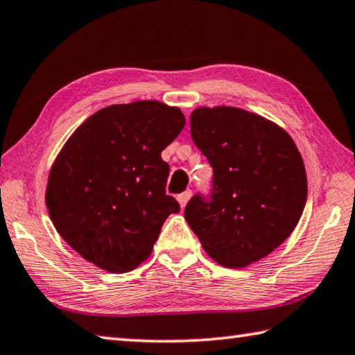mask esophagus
<instances>
[{
    "label": "esophagus",
    "instance_id": "esophagus-1",
    "mask_svg": "<svg viewBox=\"0 0 355 355\" xmlns=\"http://www.w3.org/2000/svg\"><path fill=\"white\" fill-rule=\"evenodd\" d=\"M190 196H191V190H185L181 195H178V201H179V204H181V207H185V204L189 202Z\"/></svg>",
    "mask_w": 355,
    "mask_h": 355
}]
</instances>
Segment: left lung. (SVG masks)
<instances>
[{
  "mask_svg": "<svg viewBox=\"0 0 355 355\" xmlns=\"http://www.w3.org/2000/svg\"><path fill=\"white\" fill-rule=\"evenodd\" d=\"M190 132L214 168L210 200L198 193L184 210L191 231L229 268L268 256L306 207V168L295 141L275 123L235 107L196 109Z\"/></svg>",
  "mask_w": 355,
  "mask_h": 355,
  "instance_id": "1",
  "label": "left lung"
}]
</instances>
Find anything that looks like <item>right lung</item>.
Wrapping results in <instances>:
<instances>
[{"label": "right lung", "mask_w": 355, "mask_h": 355, "mask_svg": "<svg viewBox=\"0 0 355 355\" xmlns=\"http://www.w3.org/2000/svg\"><path fill=\"white\" fill-rule=\"evenodd\" d=\"M185 116L159 101L101 109L80 124L51 168L46 207L60 237L85 260L128 272L151 254L168 215L170 165L160 153Z\"/></svg>", "instance_id": "obj_1"}]
</instances>
